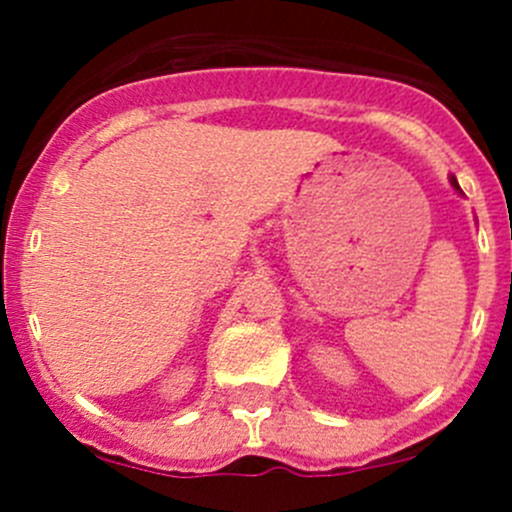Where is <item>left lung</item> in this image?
Here are the masks:
<instances>
[{
	"label": "left lung",
	"instance_id": "8db88e82",
	"mask_svg": "<svg viewBox=\"0 0 512 512\" xmlns=\"http://www.w3.org/2000/svg\"><path fill=\"white\" fill-rule=\"evenodd\" d=\"M451 185H453V190H456V193H461V195H463L461 185H458V180H456V178H453V175H451Z\"/></svg>",
	"mask_w": 512,
	"mask_h": 512
}]
</instances>
